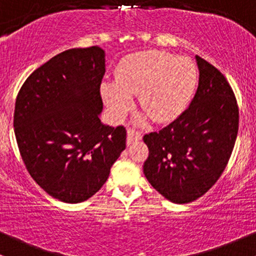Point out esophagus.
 Wrapping results in <instances>:
<instances>
[{"label":"esophagus","instance_id":"obj_1","mask_svg":"<svg viewBox=\"0 0 256 256\" xmlns=\"http://www.w3.org/2000/svg\"><path fill=\"white\" fill-rule=\"evenodd\" d=\"M142 138V133L136 130V129L133 128H128V132H127V144L134 143V142L139 140V139Z\"/></svg>","mask_w":256,"mask_h":256}]
</instances>
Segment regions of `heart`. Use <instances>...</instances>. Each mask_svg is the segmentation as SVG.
<instances>
[{
  "mask_svg": "<svg viewBox=\"0 0 256 256\" xmlns=\"http://www.w3.org/2000/svg\"><path fill=\"white\" fill-rule=\"evenodd\" d=\"M196 65L162 50L136 52L120 60L116 82L104 81L102 97L114 117L120 118L138 96L139 107L155 123L176 120L188 106L197 86Z\"/></svg>",
  "mask_w": 256,
  "mask_h": 256,
  "instance_id": "obj_1",
  "label": "heart"
}]
</instances>
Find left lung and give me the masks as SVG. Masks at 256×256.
I'll list each match as a JSON object with an SVG mask.
<instances>
[{
    "label": "left lung",
    "instance_id": "1",
    "mask_svg": "<svg viewBox=\"0 0 256 256\" xmlns=\"http://www.w3.org/2000/svg\"><path fill=\"white\" fill-rule=\"evenodd\" d=\"M198 88L174 122L143 136L149 149L144 175L174 204L204 196L224 171L239 127L236 94L220 70L196 55Z\"/></svg>",
    "mask_w": 256,
    "mask_h": 256
}]
</instances>
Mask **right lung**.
I'll use <instances>...</instances> for the list:
<instances>
[{
    "label": "right lung",
    "instance_id": "add662e5",
    "mask_svg": "<svg viewBox=\"0 0 256 256\" xmlns=\"http://www.w3.org/2000/svg\"><path fill=\"white\" fill-rule=\"evenodd\" d=\"M104 52L69 49L28 76L17 94L13 126L30 175L66 204L94 196L126 149L127 130L104 126Z\"/></svg>",
    "mask_w": 256,
    "mask_h": 256
}]
</instances>
